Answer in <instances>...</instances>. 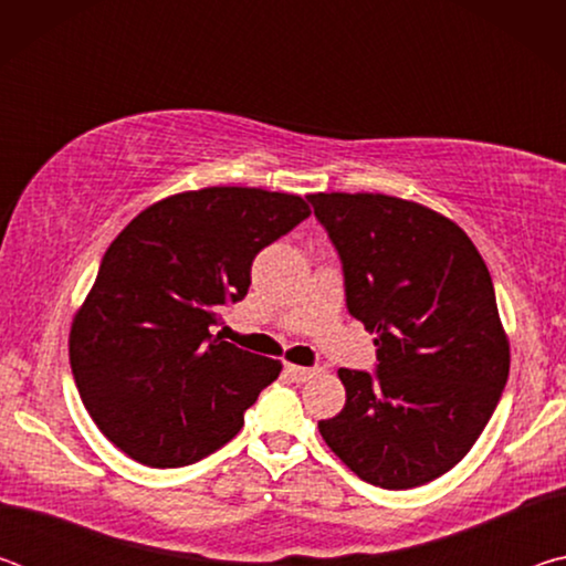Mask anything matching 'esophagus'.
<instances>
[{"label":"esophagus","mask_w":566,"mask_h":566,"mask_svg":"<svg viewBox=\"0 0 566 566\" xmlns=\"http://www.w3.org/2000/svg\"><path fill=\"white\" fill-rule=\"evenodd\" d=\"M284 371H286V377H290L292 381H306V379L314 375V369L300 367V364H286Z\"/></svg>","instance_id":"obj_1"}]
</instances>
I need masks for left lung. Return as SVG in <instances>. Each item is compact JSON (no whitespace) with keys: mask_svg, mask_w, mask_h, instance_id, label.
<instances>
[{"mask_svg":"<svg viewBox=\"0 0 566 566\" xmlns=\"http://www.w3.org/2000/svg\"><path fill=\"white\" fill-rule=\"evenodd\" d=\"M310 202L379 361L377 377L339 369L347 401L319 434L381 490L432 482L472 449L510 377L490 270L464 229L424 205L369 191Z\"/></svg>","mask_w":566,"mask_h":566,"instance_id":"left-lung-1","label":"left lung"}]
</instances>
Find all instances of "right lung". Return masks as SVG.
<instances>
[{
    "mask_svg": "<svg viewBox=\"0 0 566 566\" xmlns=\"http://www.w3.org/2000/svg\"><path fill=\"white\" fill-rule=\"evenodd\" d=\"M300 195L205 187L122 229L72 319L70 364L94 424L134 462L195 464L224 447L282 361L214 337L252 262L310 217Z\"/></svg>",
    "mask_w": 566,
    "mask_h": 566,
    "instance_id": "add662e5",
    "label": "right lung"
}]
</instances>
